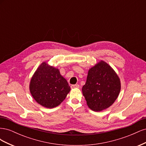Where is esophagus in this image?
Segmentation results:
<instances>
[{
    "label": "esophagus",
    "mask_w": 146,
    "mask_h": 146,
    "mask_svg": "<svg viewBox=\"0 0 146 146\" xmlns=\"http://www.w3.org/2000/svg\"><path fill=\"white\" fill-rule=\"evenodd\" d=\"M79 87H80V86H79V85H78V84H77V85H72L70 86L71 89H76V88H79Z\"/></svg>",
    "instance_id": "obj_1"
}]
</instances>
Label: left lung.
I'll list each match as a JSON object with an SVG mask.
<instances>
[{
	"label": "left lung",
	"instance_id": "1",
	"mask_svg": "<svg viewBox=\"0 0 146 146\" xmlns=\"http://www.w3.org/2000/svg\"><path fill=\"white\" fill-rule=\"evenodd\" d=\"M121 88L120 78L115 70L100 60L88 70L82 92L88 107L94 111H100L114 104Z\"/></svg>",
	"mask_w": 146,
	"mask_h": 146
}]
</instances>
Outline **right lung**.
Here are the masks:
<instances>
[{
	"mask_svg": "<svg viewBox=\"0 0 146 146\" xmlns=\"http://www.w3.org/2000/svg\"><path fill=\"white\" fill-rule=\"evenodd\" d=\"M29 90L38 104L52 108L63 102L70 88L58 68L43 61L31 78Z\"/></svg>",
	"mask_w": 146,
	"mask_h": 146,
	"instance_id": "right-lung-1",
	"label": "right lung"
}]
</instances>
